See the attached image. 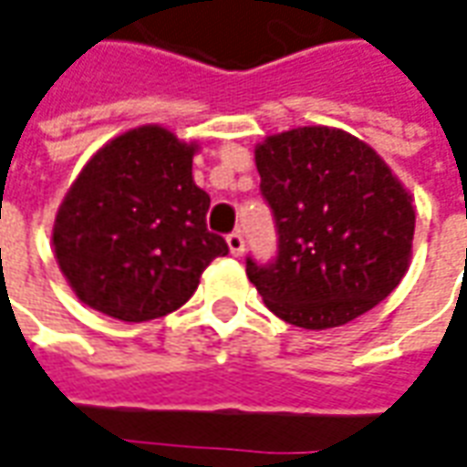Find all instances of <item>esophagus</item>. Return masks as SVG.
I'll use <instances>...</instances> for the list:
<instances>
[{"label":"esophagus","instance_id":"34e87169","mask_svg":"<svg viewBox=\"0 0 467 467\" xmlns=\"http://www.w3.org/2000/svg\"><path fill=\"white\" fill-rule=\"evenodd\" d=\"M227 247H230L233 255H243V250H245V237L240 233H230L227 234Z\"/></svg>","mask_w":467,"mask_h":467}]
</instances>
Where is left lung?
<instances>
[{
  "mask_svg": "<svg viewBox=\"0 0 467 467\" xmlns=\"http://www.w3.org/2000/svg\"><path fill=\"white\" fill-rule=\"evenodd\" d=\"M255 166L278 250L271 263L247 258L245 271L275 317L329 329L399 286L417 217L370 145L335 127H296L260 142Z\"/></svg>",
  "mask_w": 467,
  "mask_h": 467,
  "instance_id": "1",
  "label": "left lung"
}]
</instances>
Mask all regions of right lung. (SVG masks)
<instances>
[{
  "label": "right lung",
  "instance_id": "obj_1",
  "mask_svg": "<svg viewBox=\"0 0 467 467\" xmlns=\"http://www.w3.org/2000/svg\"><path fill=\"white\" fill-rule=\"evenodd\" d=\"M196 145L142 125L109 140L68 189L53 224L66 281L91 309L148 322L176 312L209 263L230 253L209 233V193L192 176Z\"/></svg>",
  "mask_w": 467,
  "mask_h": 467
}]
</instances>
